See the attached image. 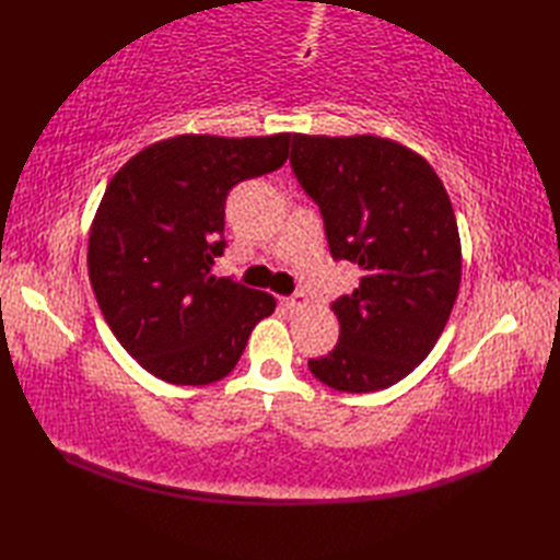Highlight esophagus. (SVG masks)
<instances>
[{"label": "esophagus", "mask_w": 560, "mask_h": 560, "mask_svg": "<svg viewBox=\"0 0 560 560\" xmlns=\"http://www.w3.org/2000/svg\"><path fill=\"white\" fill-rule=\"evenodd\" d=\"M283 305H287L291 313H301V311H305V305H307V299H305V293H293V295H291V299H287V301H283Z\"/></svg>", "instance_id": "34e87169"}]
</instances>
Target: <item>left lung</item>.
I'll return each instance as SVG.
<instances>
[{
	"mask_svg": "<svg viewBox=\"0 0 560 560\" xmlns=\"http://www.w3.org/2000/svg\"><path fill=\"white\" fill-rule=\"evenodd\" d=\"M291 168L319 207L329 253L361 269L331 303L339 341L311 373L339 392L407 377L443 335L462 279L455 211L419 153L383 137L293 135Z\"/></svg>",
	"mask_w": 560,
	"mask_h": 560,
	"instance_id": "obj_1",
	"label": "left lung"
}]
</instances>
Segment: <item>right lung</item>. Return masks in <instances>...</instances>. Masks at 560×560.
Segmentation results:
<instances>
[{
    "label": "right lung",
    "instance_id": "obj_1",
    "mask_svg": "<svg viewBox=\"0 0 560 560\" xmlns=\"http://www.w3.org/2000/svg\"><path fill=\"white\" fill-rule=\"evenodd\" d=\"M291 135H180L139 151L108 183L89 235V277L105 323L141 368L173 385L229 375L277 301L211 273L225 197L281 168Z\"/></svg>",
    "mask_w": 560,
    "mask_h": 560
}]
</instances>
